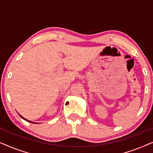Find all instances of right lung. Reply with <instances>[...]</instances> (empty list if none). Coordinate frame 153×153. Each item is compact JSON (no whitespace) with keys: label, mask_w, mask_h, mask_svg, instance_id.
Returning <instances> with one entry per match:
<instances>
[{"label":"right lung","mask_w":153,"mask_h":153,"mask_svg":"<svg viewBox=\"0 0 153 153\" xmlns=\"http://www.w3.org/2000/svg\"><path fill=\"white\" fill-rule=\"evenodd\" d=\"M19 116H20V117H21V118H23V119H24V120H26V121H28V122H29V123H33V122H32V121H30V120H27V119H26V118H24V117H23V116H21V115H20V114H19Z\"/></svg>","instance_id":"add662e5"}]
</instances>
